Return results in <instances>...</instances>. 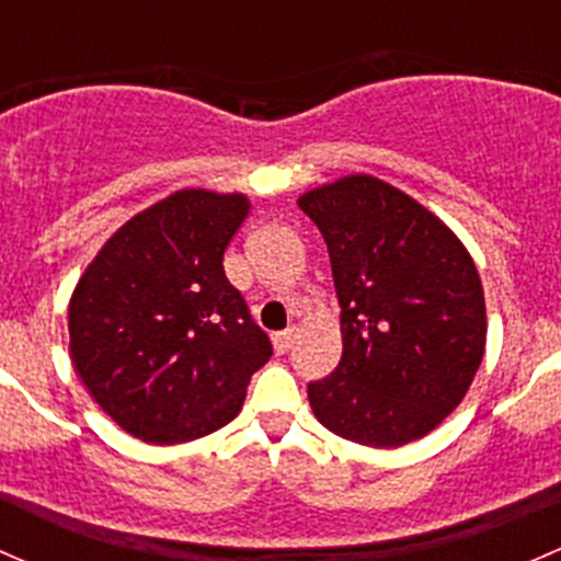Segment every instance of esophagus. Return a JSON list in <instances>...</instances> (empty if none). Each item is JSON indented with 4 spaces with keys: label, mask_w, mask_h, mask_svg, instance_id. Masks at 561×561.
<instances>
[{
    "label": "esophagus",
    "mask_w": 561,
    "mask_h": 561,
    "mask_svg": "<svg viewBox=\"0 0 561 561\" xmlns=\"http://www.w3.org/2000/svg\"><path fill=\"white\" fill-rule=\"evenodd\" d=\"M271 339H274V350H276V353L285 355L287 350H290L293 339H296V331H293V328H290V331H279V333H274V336H271Z\"/></svg>",
    "instance_id": "esophagus-1"
}]
</instances>
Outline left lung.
I'll return each instance as SVG.
<instances>
[{"mask_svg":"<svg viewBox=\"0 0 561 561\" xmlns=\"http://www.w3.org/2000/svg\"><path fill=\"white\" fill-rule=\"evenodd\" d=\"M328 247L342 360L307 386L328 432L371 448L426 437L467 393L485 301L461 241L396 186L347 175L298 201Z\"/></svg>","mask_w":561,"mask_h":561,"instance_id":"8db88e82","label":"left lung"}]
</instances>
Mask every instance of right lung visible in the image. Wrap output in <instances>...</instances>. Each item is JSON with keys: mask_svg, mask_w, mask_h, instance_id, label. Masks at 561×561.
I'll list each match as a JSON object with an SVG mask.
<instances>
[{"mask_svg": "<svg viewBox=\"0 0 561 561\" xmlns=\"http://www.w3.org/2000/svg\"><path fill=\"white\" fill-rule=\"evenodd\" d=\"M247 214L244 195L175 192L118 228L72 293L76 371L144 443H190L222 428L274 355L222 265Z\"/></svg>", "mask_w": 561, "mask_h": 561, "instance_id": "1", "label": "right lung"}]
</instances>
